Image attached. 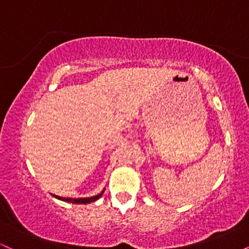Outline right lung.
Segmentation results:
<instances>
[{
	"label": "right lung",
	"instance_id": "right-lung-1",
	"mask_svg": "<svg viewBox=\"0 0 249 249\" xmlns=\"http://www.w3.org/2000/svg\"><path fill=\"white\" fill-rule=\"evenodd\" d=\"M102 194H98V196H91V198H79V199H72V198H62V196H55V194H53V196L59 200H63V201H68V202H72V204H90V202L95 201V200L99 199L102 196Z\"/></svg>",
	"mask_w": 249,
	"mask_h": 249
}]
</instances>
